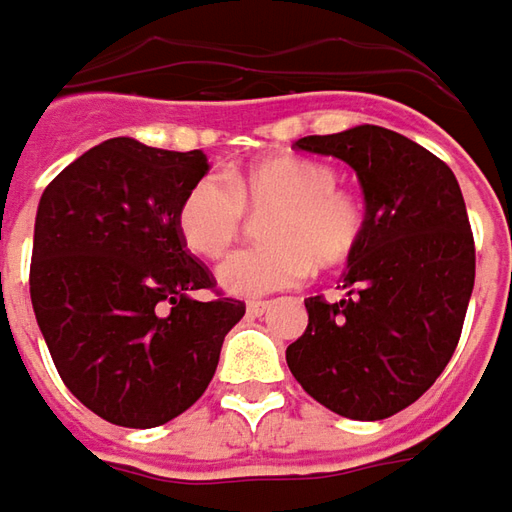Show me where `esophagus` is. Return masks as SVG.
<instances>
[{
	"label": "esophagus",
	"mask_w": 512,
	"mask_h": 512,
	"mask_svg": "<svg viewBox=\"0 0 512 512\" xmlns=\"http://www.w3.org/2000/svg\"><path fill=\"white\" fill-rule=\"evenodd\" d=\"M266 311H269V302H263V300L246 302V314L249 316H260V314H266Z\"/></svg>",
	"instance_id": "esophagus-1"
}]
</instances>
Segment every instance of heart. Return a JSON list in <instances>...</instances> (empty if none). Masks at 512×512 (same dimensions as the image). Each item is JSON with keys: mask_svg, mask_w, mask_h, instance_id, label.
<instances>
[{"mask_svg": "<svg viewBox=\"0 0 512 512\" xmlns=\"http://www.w3.org/2000/svg\"><path fill=\"white\" fill-rule=\"evenodd\" d=\"M266 218L269 246L243 249L218 269V283L235 297H263L300 285L311 271L336 269L356 255L367 215L356 193L339 187V173L316 159L271 156L224 176L207 173L184 193L176 227L184 246L221 257L241 238L246 212Z\"/></svg>", "mask_w": 512, "mask_h": 512, "instance_id": "heart-1", "label": "heart"}]
</instances>
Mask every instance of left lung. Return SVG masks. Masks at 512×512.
I'll return each instance as SVG.
<instances>
[{
    "mask_svg": "<svg viewBox=\"0 0 512 512\" xmlns=\"http://www.w3.org/2000/svg\"><path fill=\"white\" fill-rule=\"evenodd\" d=\"M297 148L356 170L367 229L347 260L344 300H305L308 328L285 361L330 412L384 420L437 381L460 342L476 274L462 190L443 159L381 125L302 137Z\"/></svg>",
    "mask_w": 512,
    "mask_h": 512,
    "instance_id": "8db88e82",
    "label": "left lung"
}]
</instances>
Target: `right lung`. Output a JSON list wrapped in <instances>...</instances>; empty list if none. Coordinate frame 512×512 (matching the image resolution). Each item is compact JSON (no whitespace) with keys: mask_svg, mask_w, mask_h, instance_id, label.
I'll list each match as a JSON object with an SVG mask.
<instances>
[{"mask_svg":"<svg viewBox=\"0 0 512 512\" xmlns=\"http://www.w3.org/2000/svg\"><path fill=\"white\" fill-rule=\"evenodd\" d=\"M210 170L201 151L114 137L78 156L38 201L30 300L66 389L125 429H154L204 395L241 300L187 252L176 212Z\"/></svg>","mask_w":512,"mask_h":512,"instance_id":"right-lung-1","label":"right lung"}]
</instances>
